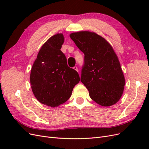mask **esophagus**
<instances>
[{"label":"esophagus","instance_id":"1","mask_svg":"<svg viewBox=\"0 0 149 149\" xmlns=\"http://www.w3.org/2000/svg\"><path fill=\"white\" fill-rule=\"evenodd\" d=\"M73 69H74V70H75L76 71H78V67H77V66H74V67H73Z\"/></svg>","mask_w":149,"mask_h":149}]
</instances>
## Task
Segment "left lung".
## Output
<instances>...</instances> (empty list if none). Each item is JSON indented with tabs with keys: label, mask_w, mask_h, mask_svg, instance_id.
<instances>
[{
	"label": "left lung",
	"mask_w": 149,
	"mask_h": 149,
	"mask_svg": "<svg viewBox=\"0 0 149 149\" xmlns=\"http://www.w3.org/2000/svg\"><path fill=\"white\" fill-rule=\"evenodd\" d=\"M70 37L84 54L81 81L90 97L102 106L114 104L123 95L125 78L113 48L94 32L81 31Z\"/></svg>",
	"instance_id": "1"
}]
</instances>
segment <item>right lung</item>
<instances>
[{
    "instance_id": "1",
    "label": "right lung",
    "mask_w": 149,
    "mask_h": 149,
    "mask_svg": "<svg viewBox=\"0 0 149 149\" xmlns=\"http://www.w3.org/2000/svg\"><path fill=\"white\" fill-rule=\"evenodd\" d=\"M64 36H52L40 48L31 70L30 80L37 100L48 106L56 107L70 97L80 81L78 72L67 65L66 58L60 49Z\"/></svg>"
}]
</instances>
